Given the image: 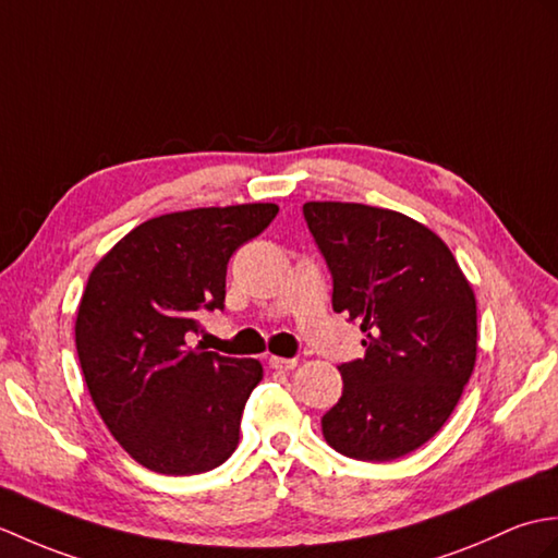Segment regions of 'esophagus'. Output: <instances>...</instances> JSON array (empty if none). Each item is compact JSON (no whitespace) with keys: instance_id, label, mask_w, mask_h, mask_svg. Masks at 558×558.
<instances>
[{"instance_id":"obj_1","label":"esophagus","mask_w":558,"mask_h":558,"mask_svg":"<svg viewBox=\"0 0 558 558\" xmlns=\"http://www.w3.org/2000/svg\"><path fill=\"white\" fill-rule=\"evenodd\" d=\"M295 365H299V361H295V357H279V355H271L269 357V367L271 369H279V373H287V369H293Z\"/></svg>"}]
</instances>
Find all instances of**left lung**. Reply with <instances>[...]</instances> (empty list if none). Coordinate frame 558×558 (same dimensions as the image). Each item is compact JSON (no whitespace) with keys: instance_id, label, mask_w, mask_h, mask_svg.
Returning a JSON list of instances; mask_svg holds the SVG:
<instances>
[{"instance_id":"obj_1","label":"left lung","mask_w":558,"mask_h":558,"mask_svg":"<svg viewBox=\"0 0 558 558\" xmlns=\"http://www.w3.org/2000/svg\"><path fill=\"white\" fill-rule=\"evenodd\" d=\"M303 215L331 271L333 313L365 333V357L339 365L343 393L322 435L357 461H393L437 435L473 375V287L435 231L393 209L305 203Z\"/></svg>"}]
</instances>
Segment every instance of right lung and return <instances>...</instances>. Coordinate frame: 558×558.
Instances as JSON below:
<instances>
[{
  "label": "right lung",
  "mask_w": 558,
  "mask_h": 558,
  "mask_svg": "<svg viewBox=\"0 0 558 558\" xmlns=\"http://www.w3.org/2000/svg\"><path fill=\"white\" fill-rule=\"evenodd\" d=\"M279 207H197L143 221L90 271L76 349L90 399L133 461L162 475H197L239 447L255 357H227L189 337L225 311L227 265Z\"/></svg>",
  "instance_id": "obj_1"
}]
</instances>
